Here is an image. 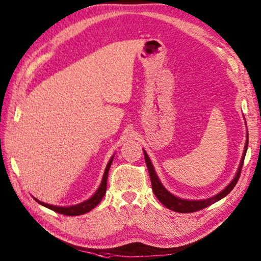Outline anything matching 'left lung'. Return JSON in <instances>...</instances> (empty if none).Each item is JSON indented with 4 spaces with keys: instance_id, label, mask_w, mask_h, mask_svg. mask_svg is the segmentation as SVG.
I'll return each mask as SVG.
<instances>
[{
    "instance_id": "1",
    "label": "left lung",
    "mask_w": 261,
    "mask_h": 261,
    "mask_svg": "<svg viewBox=\"0 0 261 261\" xmlns=\"http://www.w3.org/2000/svg\"><path fill=\"white\" fill-rule=\"evenodd\" d=\"M247 145H248V132L246 134V144H245V149H244V153H243V158L240 161L238 171H237L234 178L233 180L228 184L226 188H225L223 191L216 194L215 197L207 198V199H203V200H189V199H181L179 197L173 196L172 193H170L168 190H166L163 184L159 180V178L157 174H155V171L153 169L152 163H151L149 155L144 151V157H145V163L147 166V170H149V174H150V179H151V185H152V190L153 193L155 194V197L158 198V200L161 203L166 206L169 210H172L174 212H179V213H191V212H196L199 211V210H203L207 206L215 204L216 201L223 199L224 197H226L228 193H230L233 188H234L237 181H238L239 177H240V172H242V168L244 164V159L245 155H246V151H247Z\"/></svg>"
}]
</instances>
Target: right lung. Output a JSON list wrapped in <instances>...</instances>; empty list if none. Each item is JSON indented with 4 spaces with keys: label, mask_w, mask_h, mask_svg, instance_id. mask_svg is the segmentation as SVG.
Masks as SVG:
<instances>
[{
    "label": "right lung",
    "mask_w": 261,
    "mask_h": 261,
    "mask_svg": "<svg viewBox=\"0 0 261 261\" xmlns=\"http://www.w3.org/2000/svg\"><path fill=\"white\" fill-rule=\"evenodd\" d=\"M112 159H114V157H111V159L108 163L106 171H104V174H103L102 182H100L98 190H97L95 194H93L91 198H89L88 200L83 201V203L72 205V206H68V207H62V206H54L50 204H45V203H43V201L37 200L36 198H35V200H36L38 204L43 205V206H45V207H48L50 210H53V211L61 213V215H64V216H80V215H84V213L91 211L93 207H96V206L100 203V200H102V198L104 197V194H106V192H107L108 173H109V170H110V166L112 164Z\"/></svg>",
    "instance_id": "obj_1"
}]
</instances>
